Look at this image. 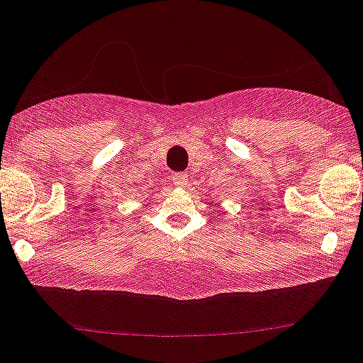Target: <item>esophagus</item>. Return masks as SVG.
I'll return each instance as SVG.
<instances>
[{
  "instance_id": "esophagus-1",
  "label": "esophagus",
  "mask_w": 363,
  "mask_h": 363,
  "mask_svg": "<svg viewBox=\"0 0 363 363\" xmlns=\"http://www.w3.org/2000/svg\"><path fill=\"white\" fill-rule=\"evenodd\" d=\"M172 182L179 188H184L188 184V174L186 172H175V174H172Z\"/></svg>"
}]
</instances>
